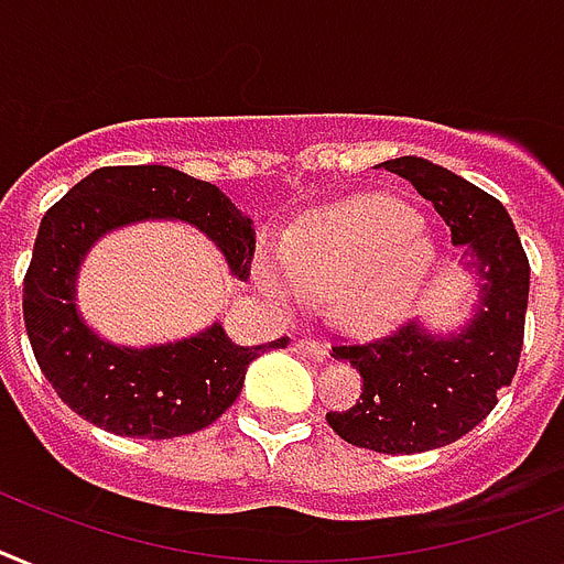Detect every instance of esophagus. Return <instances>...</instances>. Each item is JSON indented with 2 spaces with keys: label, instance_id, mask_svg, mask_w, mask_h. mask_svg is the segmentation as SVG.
Wrapping results in <instances>:
<instances>
[{
  "label": "esophagus",
  "instance_id": "1",
  "mask_svg": "<svg viewBox=\"0 0 564 564\" xmlns=\"http://www.w3.org/2000/svg\"><path fill=\"white\" fill-rule=\"evenodd\" d=\"M295 350L301 356H310L313 361H327V356H329L327 347L318 345V341H313V338H297Z\"/></svg>",
  "mask_w": 564,
  "mask_h": 564
}]
</instances>
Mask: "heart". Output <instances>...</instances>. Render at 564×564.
<instances>
[{"mask_svg":"<svg viewBox=\"0 0 564 564\" xmlns=\"http://www.w3.org/2000/svg\"><path fill=\"white\" fill-rule=\"evenodd\" d=\"M432 263V242L409 205L354 196L306 214L281 249L260 251L254 283L283 306L329 295L338 322L373 333L409 313Z\"/></svg>","mask_w":564,"mask_h":564,"instance_id":"b5f03b06","label":"heart"}]
</instances>
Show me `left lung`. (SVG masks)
<instances>
[{"label":"left lung","instance_id":"obj_1","mask_svg":"<svg viewBox=\"0 0 564 564\" xmlns=\"http://www.w3.org/2000/svg\"><path fill=\"white\" fill-rule=\"evenodd\" d=\"M379 167L411 182L446 219L452 246H464L460 267L475 281L478 301L469 322L455 333L411 322L368 345L333 347V359H345L361 377V393L354 409L329 411L327 423L354 446L416 455L473 432L516 377L530 263L496 196L416 155Z\"/></svg>","mask_w":564,"mask_h":564}]
</instances>
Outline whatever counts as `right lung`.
<instances>
[{"instance_id": "add662e5", "label": "right lung", "mask_w": 564, "mask_h": 564, "mask_svg": "<svg viewBox=\"0 0 564 564\" xmlns=\"http://www.w3.org/2000/svg\"><path fill=\"white\" fill-rule=\"evenodd\" d=\"M176 219L199 228L235 278H246L254 228L217 185L164 164L100 167L45 210L22 286L36 365L68 409L123 437L194 434L231 409L246 370L269 347H240L223 324L167 345L127 347L100 338L77 306V274L89 249L116 228Z\"/></svg>"}]
</instances>
